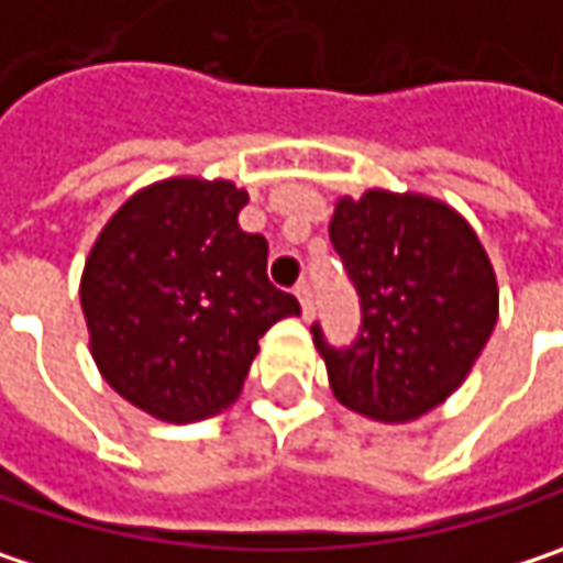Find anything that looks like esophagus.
I'll use <instances>...</instances> for the list:
<instances>
[{"label":"esophagus","instance_id":"esophagus-1","mask_svg":"<svg viewBox=\"0 0 563 563\" xmlns=\"http://www.w3.org/2000/svg\"><path fill=\"white\" fill-rule=\"evenodd\" d=\"M296 299L302 306V319H312V286L306 280L296 286Z\"/></svg>","mask_w":563,"mask_h":563}]
</instances>
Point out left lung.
I'll return each mask as SVG.
<instances>
[{"label":"left lung","mask_w":563,"mask_h":563,"mask_svg":"<svg viewBox=\"0 0 563 563\" xmlns=\"http://www.w3.org/2000/svg\"><path fill=\"white\" fill-rule=\"evenodd\" d=\"M329 234L361 296L351 347L312 325L334 399L377 422L432 412L467 380L499 316L477 231L441 199L367 189L334 202Z\"/></svg>","instance_id":"obj_1"}]
</instances>
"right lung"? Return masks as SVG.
I'll return each instance as SVG.
<instances>
[{
	"label": "right lung",
	"mask_w": 563,
	"mask_h": 563,
	"mask_svg": "<svg viewBox=\"0 0 563 563\" xmlns=\"http://www.w3.org/2000/svg\"><path fill=\"white\" fill-rule=\"evenodd\" d=\"M231 179L137 189L99 231L79 280L89 354L122 399L161 422H199L238 399L261 338L299 316L267 280V241L238 225Z\"/></svg>",
	"instance_id": "right-lung-1"
}]
</instances>
